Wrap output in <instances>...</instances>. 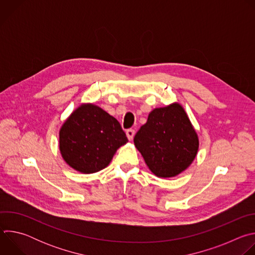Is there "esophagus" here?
Returning a JSON list of instances; mask_svg holds the SVG:
<instances>
[{"mask_svg": "<svg viewBox=\"0 0 255 255\" xmlns=\"http://www.w3.org/2000/svg\"><path fill=\"white\" fill-rule=\"evenodd\" d=\"M126 136H127V138L131 141V140L133 139V137H134V130L128 129V130L126 131Z\"/></svg>", "mask_w": 255, "mask_h": 255, "instance_id": "34e87169", "label": "esophagus"}]
</instances>
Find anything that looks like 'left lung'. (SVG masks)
Segmentation results:
<instances>
[{
  "label": "left lung",
  "instance_id": "obj_1",
  "mask_svg": "<svg viewBox=\"0 0 255 255\" xmlns=\"http://www.w3.org/2000/svg\"><path fill=\"white\" fill-rule=\"evenodd\" d=\"M134 145L154 175L169 178L193 163L200 141L184 107L174 102L153 109L136 133Z\"/></svg>",
  "mask_w": 255,
  "mask_h": 255
}]
</instances>
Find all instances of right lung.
Masks as SVG:
<instances>
[{"mask_svg":"<svg viewBox=\"0 0 255 255\" xmlns=\"http://www.w3.org/2000/svg\"><path fill=\"white\" fill-rule=\"evenodd\" d=\"M128 142L120 123L99 106L83 103L59 130V151L75 170L91 174L110 164L116 151Z\"/></svg>","mask_w":255,"mask_h":255,"instance_id":"right-lung-1","label":"right lung"}]
</instances>
